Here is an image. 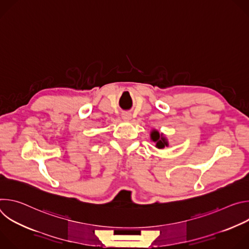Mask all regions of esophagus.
I'll list each match as a JSON object with an SVG mask.
<instances>
[{
    "label": "esophagus",
    "mask_w": 249,
    "mask_h": 249,
    "mask_svg": "<svg viewBox=\"0 0 249 249\" xmlns=\"http://www.w3.org/2000/svg\"><path fill=\"white\" fill-rule=\"evenodd\" d=\"M122 118L124 119V120H130L131 119V114L130 113H128V112H124L123 114H122Z\"/></svg>",
    "instance_id": "obj_1"
}]
</instances>
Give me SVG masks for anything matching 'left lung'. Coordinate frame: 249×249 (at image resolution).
<instances>
[{
    "instance_id": "obj_1",
    "label": "left lung",
    "mask_w": 249,
    "mask_h": 249,
    "mask_svg": "<svg viewBox=\"0 0 249 249\" xmlns=\"http://www.w3.org/2000/svg\"><path fill=\"white\" fill-rule=\"evenodd\" d=\"M151 138L154 142H156V143H157L156 146L159 149H162V148H164V146H167V142L165 141L164 138H162L160 135V133L158 131H153L152 134H151Z\"/></svg>"
}]
</instances>
